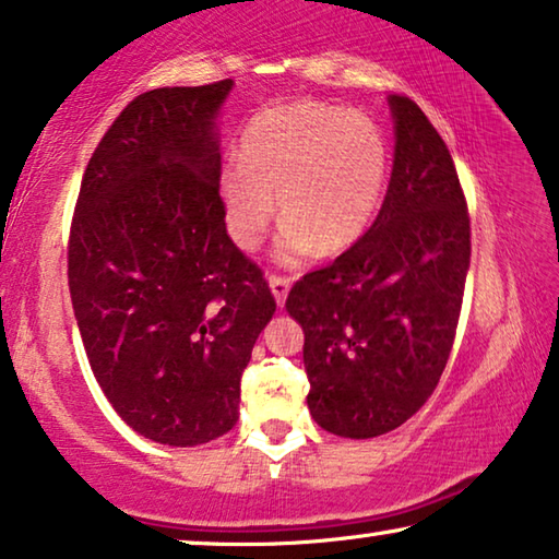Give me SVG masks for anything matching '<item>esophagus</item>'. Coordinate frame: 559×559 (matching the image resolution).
<instances>
[{
    "label": "esophagus",
    "instance_id": "34e87169",
    "mask_svg": "<svg viewBox=\"0 0 559 559\" xmlns=\"http://www.w3.org/2000/svg\"><path fill=\"white\" fill-rule=\"evenodd\" d=\"M269 286H271L273 298H276V304L283 308V304H286L288 290H290V281L283 278V276H269Z\"/></svg>",
    "mask_w": 559,
    "mask_h": 559
}]
</instances>
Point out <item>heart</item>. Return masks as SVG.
Wrapping results in <instances>:
<instances>
[{"mask_svg":"<svg viewBox=\"0 0 559 559\" xmlns=\"http://www.w3.org/2000/svg\"><path fill=\"white\" fill-rule=\"evenodd\" d=\"M391 152L378 123L325 102H288L255 111L241 131L238 162L218 168V203L228 238L251 253L276 207V255L300 263L316 248L341 253L368 231L383 201Z\"/></svg>","mask_w":559,"mask_h":559,"instance_id":"heart-1","label":"heart"}]
</instances>
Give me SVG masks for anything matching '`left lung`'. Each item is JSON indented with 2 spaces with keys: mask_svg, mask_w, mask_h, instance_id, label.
Returning a JSON list of instances; mask_svg holds the SVG:
<instances>
[{
  "mask_svg": "<svg viewBox=\"0 0 559 559\" xmlns=\"http://www.w3.org/2000/svg\"><path fill=\"white\" fill-rule=\"evenodd\" d=\"M388 104L393 174L373 226L286 300L306 335L308 411L353 440L395 430L436 391L471 269V218L445 141L407 96Z\"/></svg>",
  "mask_w": 559,
  "mask_h": 559,
  "instance_id": "8db88e82",
  "label": "left lung"
}]
</instances>
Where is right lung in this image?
<instances>
[{"mask_svg":"<svg viewBox=\"0 0 559 559\" xmlns=\"http://www.w3.org/2000/svg\"><path fill=\"white\" fill-rule=\"evenodd\" d=\"M234 82L136 96L96 146L69 236L88 366L121 420L191 448L238 420L241 376L276 313L226 234L216 119Z\"/></svg>","mask_w":559,"mask_h":559,"instance_id":"right-lung-1","label":"right lung"}]
</instances>
